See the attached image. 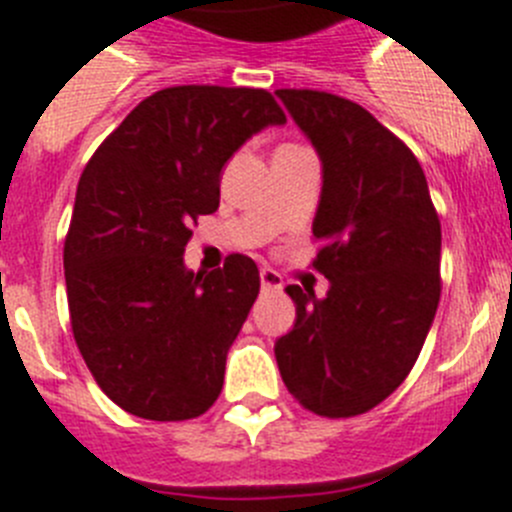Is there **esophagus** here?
<instances>
[{"instance_id":"1","label":"esophagus","mask_w":512,"mask_h":512,"mask_svg":"<svg viewBox=\"0 0 512 512\" xmlns=\"http://www.w3.org/2000/svg\"><path fill=\"white\" fill-rule=\"evenodd\" d=\"M260 283H262V291H278L283 286V278L275 273L273 268H262L260 270Z\"/></svg>"}]
</instances>
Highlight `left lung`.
Returning a JSON list of instances; mask_svg holds the SVG:
<instances>
[{"mask_svg": "<svg viewBox=\"0 0 512 512\" xmlns=\"http://www.w3.org/2000/svg\"><path fill=\"white\" fill-rule=\"evenodd\" d=\"M322 159L311 234L330 291L288 286L296 324L275 342L293 399L322 417L373 410L415 366L441 301V219L410 146L366 108L278 90Z\"/></svg>", "mask_w": 512, "mask_h": 512, "instance_id": "8db88e82", "label": "left lung"}]
</instances>
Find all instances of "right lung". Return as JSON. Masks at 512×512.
I'll list each match as a JSON object with an SVG mask.
<instances>
[{
    "instance_id": "add662e5",
    "label": "right lung",
    "mask_w": 512,
    "mask_h": 512,
    "mask_svg": "<svg viewBox=\"0 0 512 512\" xmlns=\"http://www.w3.org/2000/svg\"><path fill=\"white\" fill-rule=\"evenodd\" d=\"M281 123L268 90L180 84L141 100L84 167L64 242L71 332L121 410L177 422L219 399L260 270L229 255L203 275L182 255L190 226L219 208L226 159Z\"/></svg>"
}]
</instances>
